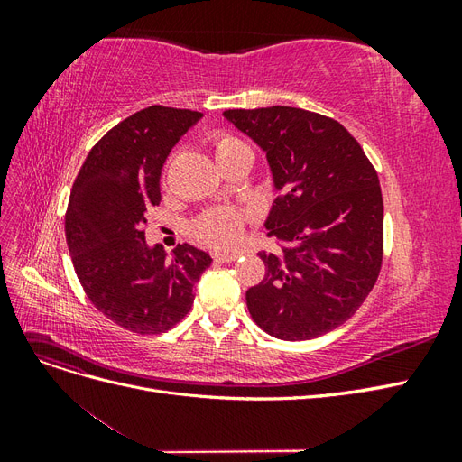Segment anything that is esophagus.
I'll return each mask as SVG.
<instances>
[{
  "label": "esophagus",
  "mask_w": 462,
  "mask_h": 462,
  "mask_svg": "<svg viewBox=\"0 0 462 462\" xmlns=\"http://www.w3.org/2000/svg\"><path fill=\"white\" fill-rule=\"evenodd\" d=\"M214 258H216V262H235L236 258H239V254L236 253H214Z\"/></svg>",
  "instance_id": "obj_1"
}]
</instances>
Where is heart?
Segmentation results:
<instances>
[{
    "label": "heart",
    "mask_w": 462,
    "mask_h": 462,
    "mask_svg": "<svg viewBox=\"0 0 462 462\" xmlns=\"http://www.w3.org/2000/svg\"><path fill=\"white\" fill-rule=\"evenodd\" d=\"M243 143L239 138H233L229 134H221L214 141L216 158L221 156ZM245 227V214L233 208H216L209 209L197 221V233L202 241L212 246H233L241 241Z\"/></svg>",
    "instance_id": "b5f03b06"
}]
</instances>
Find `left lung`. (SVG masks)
<instances>
[{
  "mask_svg": "<svg viewBox=\"0 0 462 462\" xmlns=\"http://www.w3.org/2000/svg\"><path fill=\"white\" fill-rule=\"evenodd\" d=\"M223 117L265 152L277 199L263 227L285 243L258 253L265 275L246 291L248 312L272 337H319L358 310L380 273V179L355 136L314 111L272 106Z\"/></svg>",
  "mask_w": 462,
  "mask_h": 462,
  "instance_id": "obj_1",
  "label": "left lung"
}]
</instances>
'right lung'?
Returning <instances> with one entry per match:
<instances>
[{
    "mask_svg": "<svg viewBox=\"0 0 462 462\" xmlns=\"http://www.w3.org/2000/svg\"><path fill=\"white\" fill-rule=\"evenodd\" d=\"M200 119V111L163 106L136 111L90 150L69 199L65 236L79 282L97 310L134 333L179 324L212 263L197 246L177 245L170 256L144 236L163 163Z\"/></svg>",
    "mask_w": 462,
    "mask_h": 462,
    "instance_id": "obj_1",
    "label": "right lung"
}]
</instances>
